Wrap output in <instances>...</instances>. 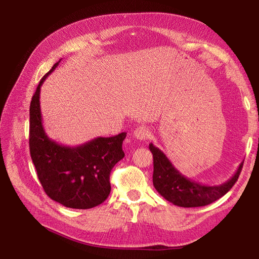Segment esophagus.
<instances>
[{"instance_id":"esophagus-1","label":"esophagus","mask_w":259,"mask_h":259,"mask_svg":"<svg viewBox=\"0 0 259 259\" xmlns=\"http://www.w3.org/2000/svg\"><path fill=\"white\" fill-rule=\"evenodd\" d=\"M134 136L139 140H145L149 136V130L146 126H138L134 131Z\"/></svg>"}]
</instances>
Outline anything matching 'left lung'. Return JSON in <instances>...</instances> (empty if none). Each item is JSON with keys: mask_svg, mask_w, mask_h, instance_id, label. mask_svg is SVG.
Instances as JSON below:
<instances>
[{"mask_svg": "<svg viewBox=\"0 0 259 259\" xmlns=\"http://www.w3.org/2000/svg\"><path fill=\"white\" fill-rule=\"evenodd\" d=\"M149 149L153 155L154 188L164 199L182 207L205 206L221 199L237 183L243 167L242 162L234 175L222 185L205 186L180 174L166 155L152 143Z\"/></svg>", "mask_w": 259, "mask_h": 259, "instance_id": "left-lung-1", "label": "left lung"}]
</instances>
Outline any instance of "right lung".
<instances>
[{
    "label": "right lung",
    "mask_w": 259,
    "mask_h": 259,
    "mask_svg": "<svg viewBox=\"0 0 259 259\" xmlns=\"http://www.w3.org/2000/svg\"><path fill=\"white\" fill-rule=\"evenodd\" d=\"M38 83L30 104L29 146L31 159L45 193L70 208L88 209L101 204L110 194V171L124 158L126 133L97 137L77 147H67L50 139L43 127L40 90L55 68Z\"/></svg>",
    "instance_id": "add662e5"
}]
</instances>
